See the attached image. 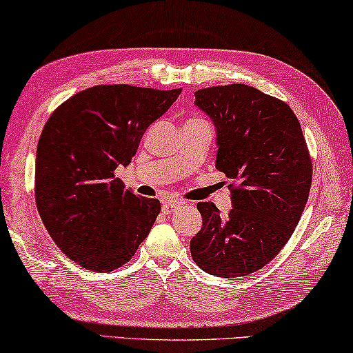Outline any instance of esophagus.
Returning a JSON list of instances; mask_svg holds the SVG:
<instances>
[{"label": "esophagus", "mask_w": 353, "mask_h": 353, "mask_svg": "<svg viewBox=\"0 0 353 353\" xmlns=\"http://www.w3.org/2000/svg\"><path fill=\"white\" fill-rule=\"evenodd\" d=\"M179 207H181V204H179L177 201H163V204H161V212L166 215H171L174 214Z\"/></svg>", "instance_id": "esophagus-1"}]
</instances>
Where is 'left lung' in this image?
<instances>
[{"label":"left lung","mask_w":353,"mask_h":353,"mask_svg":"<svg viewBox=\"0 0 353 353\" xmlns=\"http://www.w3.org/2000/svg\"><path fill=\"white\" fill-rule=\"evenodd\" d=\"M194 105L215 125L216 170L237 187L226 218L198 203L203 228L190 251L210 275H250L281 251L305 210L312 179L305 137L288 103L248 85L199 89Z\"/></svg>","instance_id":"1"}]
</instances>
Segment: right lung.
<instances>
[{"mask_svg": "<svg viewBox=\"0 0 353 353\" xmlns=\"http://www.w3.org/2000/svg\"><path fill=\"white\" fill-rule=\"evenodd\" d=\"M182 89H85L53 111L36 152V204L54 243L78 265L111 272L132 259L160 214L116 177Z\"/></svg>", "mask_w": 353, "mask_h": 353, "instance_id": "1", "label": "right lung"}]
</instances>
